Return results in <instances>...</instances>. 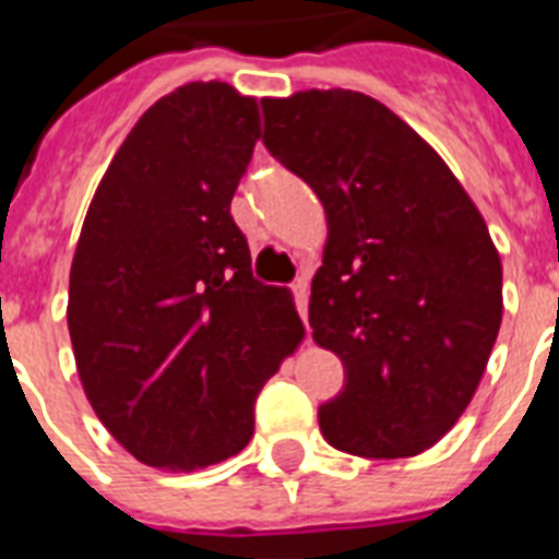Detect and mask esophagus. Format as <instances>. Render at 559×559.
Segmentation results:
<instances>
[{
	"mask_svg": "<svg viewBox=\"0 0 559 559\" xmlns=\"http://www.w3.org/2000/svg\"><path fill=\"white\" fill-rule=\"evenodd\" d=\"M293 296H296L298 313H301V319H305V324H307V298H310V287H307V281H298V284H293Z\"/></svg>",
	"mask_w": 559,
	"mask_h": 559,
	"instance_id": "1",
	"label": "esophagus"
}]
</instances>
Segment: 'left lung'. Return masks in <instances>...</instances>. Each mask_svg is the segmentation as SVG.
<instances>
[{"mask_svg":"<svg viewBox=\"0 0 559 559\" xmlns=\"http://www.w3.org/2000/svg\"><path fill=\"white\" fill-rule=\"evenodd\" d=\"M263 144L328 214L316 345L348 385L319 408L324 441L362 459L429 450L464 415L502 324V261L447 162L354 90L263 98Z\"/></svg>","mask_w":559,"mask_h":559,"instance_id":"1","label":"left lung"}]
</instances>
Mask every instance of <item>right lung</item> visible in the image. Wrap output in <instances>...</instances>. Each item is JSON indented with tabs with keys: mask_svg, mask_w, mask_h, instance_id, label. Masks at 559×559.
I'll list each match as a JSON object with an SVG mask.
<instances>
[{
	"mask_svg": "<svg viewBox=\"0 0 559 559\" xmlns=\"http://www.w3.org/2000/svg\"><path fill=\"white\" fill-rule=\"evenodd\" d=\"M261 139L252 95L159 98L100 177L69 272L90 406L133 459L193 473L252 441L254 397L305 340L287 287L252 278L231 197Z\"/></svg>",
	"mask_w": 559,
	"mask_h": 559,
	"instance_id": "right-lung-1",
	"label": "right lung"
}]
</instances>
